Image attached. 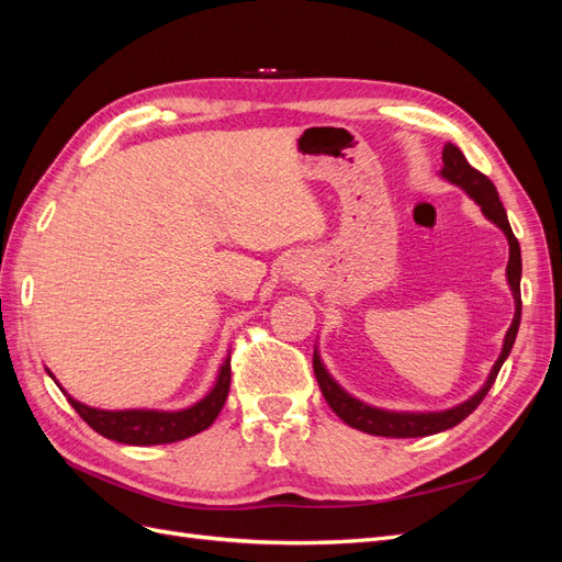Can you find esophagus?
<instances>
[{"label": "esophagus", "instance_id": "1", "mask_svg": "<svg viewBox=\"0 0 562 562\" xmlns=\"http://www.w3.org/2000/svg\"><path fill=\"white\" fill-rule=\"evenodd\" d=\"M304 274H307V269H304L302 265H291V267H288V271H285V279L291 281V283H297V281L304 279Z\"/></svg>", "mask_w": 562, "mask_h": 562}]
</instances>
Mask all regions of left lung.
Segmentation results:
<instances>
[{
    "instance_id": "1",
    "label": "left lung",
    "mask_w": 562,
    "mask_h": 562,
    "mask_svg": "<svg viewBox=\"0 0 562 562\" xmlns=\"http://www.w3.org/2000/svg\"><path fill=\"white\" fill-rule=\"evenodd\" d=\"M440 173H443V178H448L450 182L462 187V190H467L469 196L475 199V203H479V206L483 209V213L492 220V223L502 227V232L506 234V239H508L506 277H508V283H512V291H514V297H516V316H514L512 328H508V333H506L504 349L499 353L495 368H492L485 386L473 398H469L467 403L457 405V407H452V411H446V413H419V415L386 413V411H378V407H370L361 401H356L347 394L345 389H339L335 384V380L328 375L326 368H323L318 353L314 351V375H316V382L321 386L323 398L328 401V405L333 407V413L342 422H347L349 427L366 431V434H372V436L419 438V436H431V434L457 427L459 422L467 419L475 411V407L483 403L490 386L495 384V380L499 375V368L506 361V356L512 353V347H514L516 335H518L520 310H522V302H520V271H522L520 244L512 232V225H508V217H506V211H504L502 201H499L497 187L492 184V180L487 176H483L481 171H475V168L467 161L462 151H459V147H454L450 143L443 147V171H440Z\"/></svg>"
}]
</instances>
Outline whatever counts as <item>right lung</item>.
<instances>
[{"label":"right lung","instance_id":"obj_1","mask_svg":"<svg viewBox=\"0 0 562 562\" xmlns=\"http://www.w3.org/2000/svg\"><path fill=\"white\" fill-rule=\"evenodd\" d=\"M229 382H232V363L227 359L223 368H220V375L211 394L180 413L98 411V407H89L75 398H67V401H70L77 415L100 436L126 446H161V443H176V440H184L203 429H209L227 401Z\"/></svg>","mask_w":562,"mask_h":562}]
</instances>
